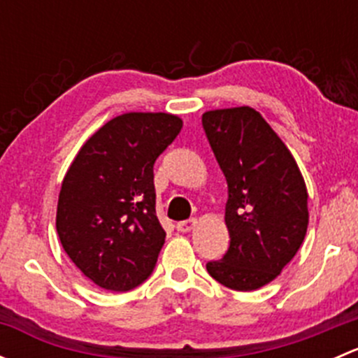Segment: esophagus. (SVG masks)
Listing matches in <instances>:
<instances>
[{"instance_id": "1", "label": "esophagus", "mask_w": 358, "mask_h": 358, "mask_svg": "<svg viewBox=\"0 0 358 358\" xmlns=\"http://www.w3.org/2000/svg\"><path fill=\"white\" fill-rule=\"evenodd\" d=\"M196 223H197V220L196 218H190V220H185V222H180V223H176V230H178V232H190V230L194 229V227H196Z\"/></svg>"}]
</instances>
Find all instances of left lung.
Segmentation results:
<instances>
[{"label":"left lung","instance_id":"left-lung-1","mask_svg":"<svg viewBox=\"0 0 358 358\" xmlns=\"http://www.w3.org/2000/svg\"><path fill=\"white\" fill-rule=\"evenodd\" d=\"M202 128L229 185L230 248L206 265L236 291L272 282L294 258L308 227L305 180L282 140L251 107L208 110Z\"/></svg>","mask_w":358,"mask_h":358}]
</instances>
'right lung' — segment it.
Here are the masks:
<instances>
[{"instance_id":"1","label":"right lung","mask_w":358,"mask_h":358,"mask_svg":"<svg viewBox=\"0 0 358 358\" xmlns=\"http://www.w3.org/2000/svg\"><path fill=\"white\" fill-rule=\"evenodd\" d=\"M182 126L166 112L121 114L69 166L57 232L72 263L102 289H133L156 266L166 232L156 216L154 162Z\"/></svg>"}]
</instances>
